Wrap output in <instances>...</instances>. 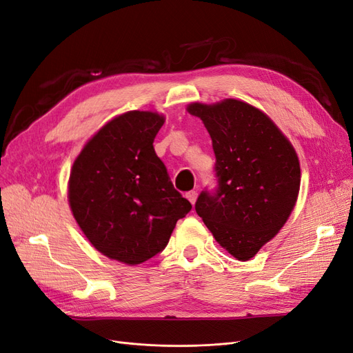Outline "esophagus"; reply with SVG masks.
<instances>
[{
  "mask_svg": "<svg viewBox=\"0 0 353 353\" xmlns=\"http://www.w3.org/2000/svg\"><path fill=\"white\" fill-rule=\"evenodd\" d=\"M186 198H188V201H189L192 205H194V202H196V198H198V192H196V190L188 192V193H186Z\"/></svg>",
  "mask_w": 353,
  "mask_h": 353,
  "instance_id": "1",
  "label": "esophagus"
}]
</instances>
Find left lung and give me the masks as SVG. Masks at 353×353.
<instances>
[{
	"mask_svg": "<svg viewBox=\"0 0 353 353\" xmlns=\"http://www.w3.org/2000/svg\"><path fill=\"white\" fill-rule=\"evenodd\" d=\"M215 152L216 188L202 190L194 205L215 240L239 260L252 259L291 215L301 183L291 142L259 109L227 99L193 103Z\"/></svg>",
	"mask_w": 353,
	"mask_h": 353,
	"instance_id": "1",
	"label": "left lung"
}]
</instances>
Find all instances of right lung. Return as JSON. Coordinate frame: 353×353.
Wrapping results in <instances>:
<instances>
[{"instance_id":"right-lung-1","label":"right lung","mask_w":353,"mask_h":353,"mask_svg":"<svg viewBox=\"0 0 353 353\" xmlns=\"http://www.w3.org/2000/svg\"><path fill=\"white\" fill-rule=\"evenodd\" d=\"M163 123L154 112L114 117L85 143L70 176L78 225L100 253L126 265L163 252L177 221L192 210L155 154Z\"/></svg>"}]
</instances>
